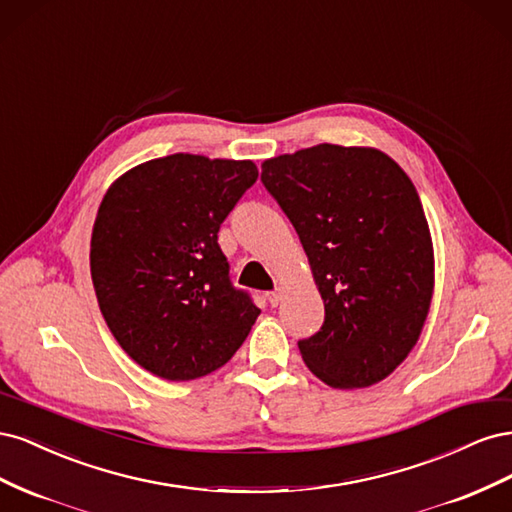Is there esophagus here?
Segmentation results:
<instances>
[{
    "instance_id": "obj_1",
    "label": "esophagus",
    "mask_w": 512,
    "mask_h": 512,
    "mask_svg": "<svg viewBox=\"0 0 512 512\" xmlns=\"http://www.w3.org/2000/svg\"><path fill=\"white\" fill-rule=\"evenodd\" d=\"M267 299H269V303H271L273 307H277V305H280V301H282V292H280V290H273V292L267 294Z\"/></svg>"
}]
</instances>
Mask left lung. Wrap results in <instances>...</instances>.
<instances>
[{
  "instance_id": "8db88e82",
  "label": "left lung",
  "mask_w": 512,
  "mask_h": 512,
  "mask_svg": "<svg viewBox=\"0 0 512 512\" xmlns=\"http://www.w3.org/2000/svg\"><path fill=\"white\" fill-rule=\"evenodd\" d=\"M260 181L301 239L324 324L299 350L333 389L391 376L421 337L433 243L410 177L374 147L322 143L262 162Z\"/></svg>"
}]
</instances>
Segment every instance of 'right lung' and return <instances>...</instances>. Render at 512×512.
Masks as SVG:
<instances>
[{"label": "right lung", "mask_w": 512, "mask_h": 512, "mask_svg": "<svg viewBox=\"0 0 512 512\" xmlns=\"http://www.w3.org/2000/svg\"><path fill=\"white\" fill-rule=\"evenodd\" d=\"M258 179L252 160H149L106 190L91 280L117 344L153 376L185 382L226 365L260 309L232 288L218 232Z\"/></svg>", "instance_id": "add662e5"}]
</instances>
